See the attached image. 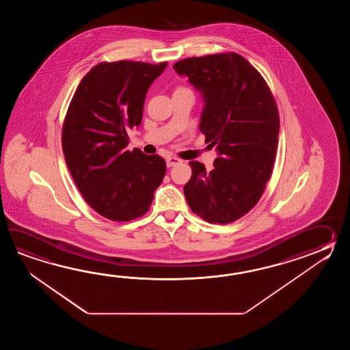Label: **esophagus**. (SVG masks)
Returning <instances> with one entry per match:
<instances>
[{"label": "esophagus", "mask_w": 350, "mask_h": 350, "mask_svg": "<svg viewBox=\"0 0 350 350\" xmlns=\"http://www.w3.org/2000/svg\"><path fill=\"white\" fill-rule=\"evenodd\" d=\"M181 163V160L178 159V157H166V166L167 167H172V166H175V165H178Z\"/></svg>", "instance_id": "1"}]
</instances>
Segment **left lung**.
Masks as SVG:
<instances>
[{
  "instance_id": "left-lung-1",
  "label": "left lung",
  "mask_w": 350,
  "mask_h": 350,
  "mask_svg": "<svg viewBox=\"0 0 350 350\" xmlns=\"http://www.w3.org/2000/svg\"><path fill=\"white\" fill-rule=\"evenodd\" d=\"M204 100L200 131L215 146V167L190 161L184 186L193 214L211 224L245 215L265 190L275 161L279 112L267 82L238 53L189 57L174 65Z\"/></svg>"
}]
</instances>
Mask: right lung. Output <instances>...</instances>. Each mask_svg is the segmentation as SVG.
Masks as SVG:
<instances>
[{"instance_id": "right-lung-1", "label": "right lung", "mask_w": 350, "mask_h": 350, "mask_svg": "<svg viewBox=\"0 0 350 350\" xmlns=\"http://www.w3.org/2000/svg\"><path fill=\"white\" fill-rule=\"evenodd\" d=\"M166 66L101 62L83 76L68 106L62 127L67 167L85 201L106 219L146 214L163 183L164 159L126 146L127 131L142 124L146 92Z\"/></svg>"}]
</instances>
